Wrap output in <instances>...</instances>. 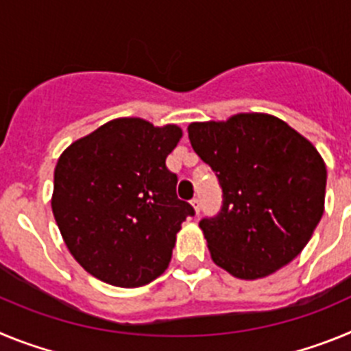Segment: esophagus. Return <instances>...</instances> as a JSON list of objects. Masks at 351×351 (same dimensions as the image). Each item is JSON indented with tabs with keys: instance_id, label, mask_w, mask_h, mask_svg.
Returning <instances> with one entry per match:
<instances>
[{
	"instance_id": "34e87169",
	"label": "esophagus",
	"mask_w": 351,
	"mask_h": 351,
	"mask_svg": "<svg viewBox=\"0 0 351 351\" xmlns=\"http://www.w3.org/2000/svg\"><path fill=\"white\" fill-rule=\"evenodd\" d=\"M191 206H193V209H195V213H200V198L198 197H195L193 200H191Z\"/></svg>"
}]
</instances>
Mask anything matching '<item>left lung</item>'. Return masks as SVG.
<instances>
[{
	"label": "left lung",
	"mask_w": 351,
	"mask_h": 351,
	"mask_svg": "<svg viewBox=\"0 0 351 351\" xmlns=\"http://www.w3.org/2000/svg\"><path fill=\"white\" fill-rule=\"evenodd\" d=\"M188 135L223 191L219 213L200 219L214 263L241 280L290 263L324 214L327 169L315 145L256 112L191 123Z\"/></svg>",
	"instance_id": "1"
}]
</instances>
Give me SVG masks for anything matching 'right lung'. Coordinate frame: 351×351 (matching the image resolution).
I'll return each instance as SVG.
<instances>
[{
  "label": "right lung",
  "mask_w": 351,
  "mask_h": 351,
  "mask_svg": "<svg viewBox=\"0 0 351 351\" xmlns=\"http://www.w3.org/2000/svg\"><path fill=\"white\" fill-rule=\"evenodd\" d=\"M181 137L176 125L121 117L60 156L52 213L70 253L91 276L135 288L169 267L181 223L195 216L178 198V176L165 163Z\"/></svg>",
  "instance_id": "right-lung-1"
}]
</instances>
